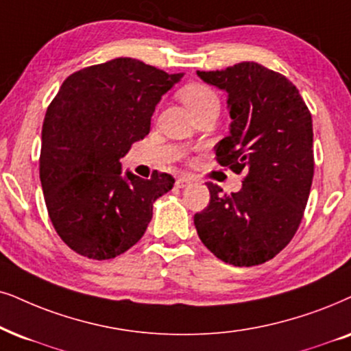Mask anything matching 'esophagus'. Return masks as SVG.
Returning a JSON list of instances; mask_svg holds the SVG:
<instances>
[{
    "label": "esophagus",
    "mask_w": 351,
    "mask_h": 351,
    "mask_svg": "<svg viewBox=\"0 0 351 351\" xmlns=\"http://www.w3.org/2000/svg\"><path fill=\"white\" fill-rule=\"evenodd\" d=\"M193 181H191V178H188V176H180L178 180H176V188H186V186H189Z\"/></svg>",
    "instance_id": "34e87169"
}]
</instances>
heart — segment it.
I'll return each mask as SVG.
<instances>
[{
	"label": "heart",
	"instance_id": "b5f03b06",
	"mask_svg": "<svg viewBox=\"0 0 351 351\" xmlns=\"http://www.w3.org/2000/svg\"><path fill=\"white\" fill-rule=\"evenodd\" d=\"M181 100L183 104L188 106V110L191 113L196 112V110L202 108V106L210 105V104H217L219 105V99L214 94V90L202 86V84H189L184 88H181L180 92Z\"/></svg>",
	"mask_w": 351,
	"mask_h": 351
}]
</instances>
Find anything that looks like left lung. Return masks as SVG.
I'll use <instances>...</instances> for the list:
<instances>
[{
  "instance_id": "8db88e82",
  "label": "left lung",
  "mask_w": 351,
  "mask_h": 351,
  "mask_svg": "<svg viewBox=\"0 0 351 351\" xmlns=\"http://www.w3.org/2000/svg\"><path fill=\"white\" fill-rule=\"evenodd\" d=\"M197 76L227 92L232 123L215 155L246 176L232 194L207 183L210 202L194 225L223 263L264 264L291 241L303 219L314 173L311 113L285 76L252 61Z\"/></svg>"
}]
</instances>
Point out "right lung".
Here are the masks:
<instances>
[{"label": "right lung", "mask_w": 351, "mask_h": 351, "mask_svg": "<svg viewBox=\"0 0 351 351\" xmlns=\"http://www.w3.org/2000/svg\"><path fill=\"white\" fill-rule=\"evenodd\" d=\"M183 76L114 58L63 82L43 119L40 181L53 227L71 250L104 261L143 238L154 202L175 178H139L119 160L149 134L155 106Z\"/></svg>", "instance_id": "right-lung-1"}]
</instances>
